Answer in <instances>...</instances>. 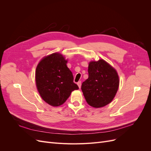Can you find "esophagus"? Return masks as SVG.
Returning a JSON list of instances; mask_svg holds the SVG:
<instances>
[{"mask_svg":"<svg viewBox=\"0 0 151 151\" xmlns=\"http://www.w3.org/2000/svg\"><path fill=\"white\" fill-rule=\"evenodd\" d=\"M77 85H78L79 88H81V81H79L78 83H77Z\"/></svg>","mask_w":151,"mask_h":151,"instance_id":"esophagus-1","label":"esophagus"}]
</instances>
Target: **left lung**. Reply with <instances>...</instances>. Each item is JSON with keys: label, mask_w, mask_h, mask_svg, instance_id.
Here are the masks:
<instances>
[{"label": "left lung", "mask_w": 151, "mask_h": 151, "mask_svg": "<svg viewBox=\"0 0 151 151\" xmlns=\"http://www.w3.org/2000/svg\"><path fill=\"white\" fill-rule=\"evenodd\" d=\"M89 77L82 84L81 89L90 106L101 108L113 100L119 86L116 71L104 60L91 62Z\"/></svg>", "instance_id": "1"}]
</instances>
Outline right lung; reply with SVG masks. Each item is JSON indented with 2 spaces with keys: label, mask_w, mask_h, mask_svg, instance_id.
Wrapping results in <instances>:
<instances>
[{
  "label": "right lung",
  "mask_w": 151,
  "mask_h": 151,
  "mask_svg": "<svg viewBox=\"0 0 151 151\" xmlns=\"http://www.w3.org/2000/svg\"><path fill=\"white\" fill-rule=\"evenodd\" d=\"M67 62L61 54L55 53L43 58L36 67L38 91L44 101L51 106L64 103L72 91L79 89Z\"/></svg>",
  "instance_id": "obj_1"
}]
</instances>
